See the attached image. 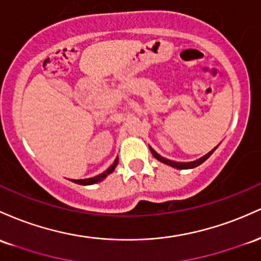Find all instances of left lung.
Instances as JSON below:
<instances>
[{
  "label": "left lung",
  "mask_w": 261,
  "mask_h": 261,
  "mask_svg": "<svg viewBox=\"0 0 261 261\" xmlns=\"http://www.w3.org/2000/svg\"><path fill=\"white\" fill-rule=\"evenodd\" d=\"M219 145V144H218ZM218 145L216 146L215 149H212V150L210 151V153H207L206 155H203V156H201L200 159H197V160H194V162H187V163H181V162H174V160H169V159H166V158H164V156H162V155L160 154H158L156 151L154 150L153 148H151V146H149V149H150V151H151V154H153V156L155 158V159L156 160H159L160 163H163V164H166V165H169V166H172V168H176V169H192V168H196V166H198V165H201L202 163L203 162H206L207 159H208V158L211 156V155H212V153L213 151L216 150V149L218 148Z\"/></svg>",
  "instance_id": "left-lung-1"
}]
</instances>
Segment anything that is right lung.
<instances>
[{"mask_svg": "<svg viewBox=\"0 0 261 261\" xmlns=\"http://www.w3.org/2000/svg\"><path fill=\"white\" fill-rule=\"evenodd\" d=\"M117 164H118V158L115 160V163L112 164V165L108 168L106 171H103L102 174L97 175V176H93V177H89V178H81V180H71L74 181L75 184H79V185H93V184H97L99 181H102L103 178H106L108 175L111 174V172H113V170L116 169Z\"/></svg>", "mask_w": 261, "mask_h": 261, "instance_id": "add662e5", "label": "right lung"}]
</instances>
